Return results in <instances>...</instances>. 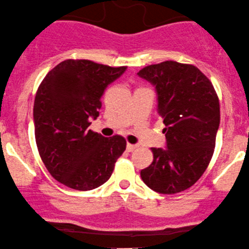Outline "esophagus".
I'll use <instances>...</instances> for the list:
<instances>
[{"instance_id":"1","label":"esophagus","mask_w":249,"mask_h":249,"mask_svg":"<svg viewBox=\"0 0 249 249\" xmlns=\"http://www.w3.org/2000/svg\"><path fill=\"white\" fill-rule=\"evenodd\" d=\"M136 148H138V146H136V144L127 143V150H128V152H133V150L136 149Z\"/></svg>"}]
</instances>
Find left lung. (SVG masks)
I'll use <instances>...</instances> for the list:
<instances>
[{"mask_svg":"<svg viewBox=\"0 0 249 249\" xmlns=\"http://www.w3.org/2000/svg\"><path fill=\"white\" fill-rule=\"evenodd\" d=\"M158 91L167 149L152 148L153 162L141 178L153 191L175 194L202 177L213 156L220 103L209 79L193 64H150L138 72Z\"/></svg>","mask_w":249,"mask_h":249,"instance_id":"obj_1","label":"left lung"}]
</instances>
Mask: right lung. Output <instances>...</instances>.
I'll return each instance as SVG.
<instances>
[{
	"mask_svg": "<svg viewBox=\"0 0 249 249\" xmlns=\"http://www.w3.org/2000/svg\"><path fill=\"white\" fill-rule=\"evenodd\" d=\"M127 67L90 60L62 61L42 80L34 101L35 140L53 178L76 191H90L110 178L125 150L121 135L105 138L89 129L101 96Z\"/></svg>",
	"mask_w": 249,
	"mask_h": 249,
	"instance_id": "right-lung-1",
	"label": "right lung"
}]
</instances>
